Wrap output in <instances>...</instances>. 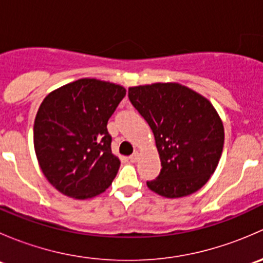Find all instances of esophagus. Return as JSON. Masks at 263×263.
Segmentation results:
<instances>
[{"instance_id": "obj_1", "label": "esophagus", "mask_w": 263, "mask_h": 263, "mask_svg": "<svg viewBox=\"0 0 263 263\" xmlns=\"http://www.w3.org/2000/svg\"><path fill=\"white\" fill-rule=\"evenodd\" d=\"M139 158H140V154L139 153H137V151H136V153H134V154H132V155L131 156H129V161H132V163H135V161H137V160H139Z\"/></svg>"}]
</instances>
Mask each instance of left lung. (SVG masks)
<instances>
[{
	"label": "left lung",
	"instance_id": "obj_1",
	"mask_svg": "<svg viewBox=\"0 0 263 263\" xmlns=\"http://www.w3.org/2000/svg\"><path fill=\"white\" fill-rule=\"evenodd\" d=\"M128 98L150 126L161 161L147 187L166 198L203 187L224 146V126L210 100L178 82L128 87Z\"/></svg>",
	"mask_w": 263,
	"mask_h": 263
}]
</instances>
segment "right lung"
Returning <instances> with one entry per match:
<instances>
[{
  "instance_id": "1",
  "label": "right lung",
  "mask_w": 263,
  "mask_h": 263,
  "mask_svg": "<svg viewBox=\"0 0 263 263\" xmlns=\"http://www.w3.org/2000/svg\"><path fill=\"white\" fill-rule=\"evenodd\" d=\"M124 95L121 85L80 79L44 98L34 121V148L61 193L86 200L112 184L121 161L112 154L107 123Z\"/></svg>"
}]
</instances>
